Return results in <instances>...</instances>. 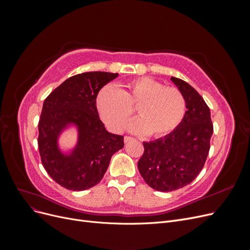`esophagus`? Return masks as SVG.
<instances>
[{"instance_id":"1","label":"esophagus","mask_w":250,"mask_h":250,"mask_svg":"<svg viewBox=\"0 0 250 250\" xmlns=\"http://www.w3.org/2000/svg\"><path fill=\"white\" fill-rule=\"evenodd\" d=\"M132 140H133V138H131V137H124V143H128Z\"/></svg>"}]
</instances>
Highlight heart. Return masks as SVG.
<instances>
[{"mask_svg":"<svg viewBox=\"0 0 250 250\" xmlns=\"http://www.w3.org/2000/svg\"><path fill=\"white\" fill-rule=\"evenodd\" d=\"M137 108L140 120L131 130L161 138L173 132L186 115L187 102L177 87L165 86L150 77H139L121 88L103 87L97 97V109L101 120L113 132L125 129Z\"/></svg>","mask_w":250,"mask_h":250,"instance_id":"obj_1","label":"heart"}]
</instances>
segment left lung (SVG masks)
Here are the masks:
<instances>
[{"instance_id": "left-lung-1", "label": "left lung", "mask_w": 250, "mask_h": 250, "mask_svg": "<svg viewBox=\"0 0 250 250\" xmlns=\"http://www.w3.org/2000/svg\"><path fill=\"white\" fill-rule=\"evenodd\" d=\"M171 81L184 94L187 111L181 124L165 138L144 142L138 168L146 184L171 192L191 184L206 164L214 128L209 108L197 90L179 78Z\"/></svg>"}]
</instances>
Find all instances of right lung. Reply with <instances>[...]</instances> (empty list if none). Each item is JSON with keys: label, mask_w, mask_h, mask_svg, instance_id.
<instances>
[{"label": "right lung", "mask_w": 250, "mask_h": 250, "mask_svg": "<svg viewBox=\"0 0 250 250\" xmlns=\"http://www.w3.org/2000/svg\"><path fill=\"white\" fill-rule=\"evenodd\" d=\"M119 74L87 72L66 79L46 98L39 122V149L43 168L58 185L72 191L96 186L106 172L110 158L124 147V137L106 131L98 115L100 89ZM76 125L78 145L69 155L58 147V137Z\"/></svg>", "instance_id": "add662e5"}]
</instances>
